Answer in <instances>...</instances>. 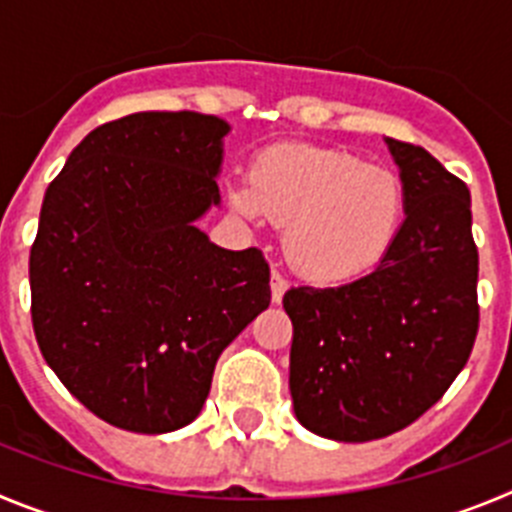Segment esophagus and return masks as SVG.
Masks as SVG:
<instances>
[{"label": "esophagus", "instance_id": "1", "mask_svg": "<svg viewBox=\"0 0 512 512\" xmlns=\"http://www.w3.org/2000/svg\"><path fill=\"white\" fill-rule=\"evenodd\" d=\"M285 290H288V280L278 270H273V275H270V298H273V303H283Z\"/></svg>", "mask_w": 512, "mask_h": 512}]
</instances>
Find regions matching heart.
I'll return each mask as SVG.
<instances>
[{
	"instance_id": "heart-1",
	"label": "heart",
	"mask_w": 512,
	"mask_h": 512,
	"mask_svg": "<svg viewBox=\"0 0 512 512\" xmlns=\"http://www.w3.org/2000/svg\"><path fill=\"white\" fill-rule=\"evenodd\" d=\"M234 211L285 224L290 267L313 283H344L380 265L408 216L403 178L344 150L270 147L250 178L229 183Z\"/></svg>"
}]
</instances>
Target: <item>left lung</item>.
<instances>
[{"instance_id":"obj_1","label":"left lung","mask_w":512,"mask_h":512,"mask_svg":"<svg viewBox=\"0 0 512 512\" xmlns=\"http://www.w3.org/2000/svg\"><path fill=\"white\" fill-rule=\"evenodd\" d=\"M385 145L408 196L393 250L362 278L283 296L296 418L347 444L423 416L467 365L480 324L467 186L423 147L393 137Z\"/></svg>"}]
</instances>
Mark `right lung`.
<instances>
[{
	"label": "right lung",
	"instance_id": "1",
	"mask_svg": "<svg viewBox=\"0 0 512 512\" xmlns=\"http://www.w3.org/2000/svg\"><path fill=\"white\" fill-rule=\"evenodd\" d=\"M222 117L137 112L73 147L30 252L32 326L73 398L135 434L199 416L216 359L270 306L260 250L214 245Z\"/></svg>",
	"mask_w": 512,
	"mask_h": 512
}]
</instances>
